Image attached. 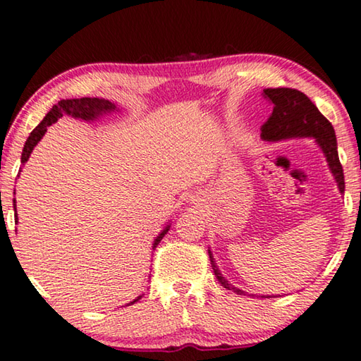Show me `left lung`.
<instances>
[{
  "instance_id": "1",
  "label": "left lung",
  "mask_w": 361,
  "mask_h": 361,
  "mask_svg": "<svg viewBox=\"0 0 361 361\" xmlns=\"http://www.w3.org/2000/svg\"><path fill=\"white\" fill-rule=\"evenodd\" d=\"M262 96L274 105V111H271L270 118L262 126L261 139L265 142H280L288 139L305 137L314 139L315 144L322 149L324 158H326L329 171L331 174L334 176V180L336 184H338L339 192L344 193V171H342L339 161L338 140H336L334 128L326 118L320 114V110L315 107V104L312 102L304 92L291 90V87L264 90ZM208 252L211 259V267L214 270L217 281H219L224 288L232 289L233 293L245 296L246 293L243 289L236 288L232 283L227 281L226 276L221 274L219 267H217L211 250H208Z\"/></svg>"
}]
</instances>
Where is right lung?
<instances>
[{
  "label": "right lung",
  "mask_w": 361,
  "mask_h": 361,
  "mask_svg": "<svg viewBox=\"0 0 361 361\" xmlns=\"http://www.w3.org/2000/svg\"><path fill=\"white\" fill-rule=\"evenodd\" d=\"M111 111H118V109H116V105L114 102H110V100H107V99H99V97L62 99L61 102L52 105V109L47 111V115L43 118V121H41L39 125L30 133V135H28V139L25 140V145H23V150H22L20 163L25 164L28 161V158H30L33 149L37 147L38 142L43 139V135L46 134L47 128H49L51 125H54L59 118H62L63 115H68L72 118H78V120H85V121H92V120H97L99 116L111 114ZM14 193H16V190H14ZM13 202H14V219H16V224H17V222H19V217H17L16 198L13 200ZM169 227H171V224H168V226L158 233L157 238L153 240V246H152L153 250H155L159 241L163 240V236L168 233ZM142 296H144V294H139V296L135 298L134 300H131V302H129L128 305L137 302V300Z\"/></svg>",
  "instance_id": "obj_1"
}]
</instances>
